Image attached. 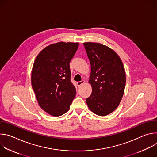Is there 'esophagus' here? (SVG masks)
Instances as JSON below:
<instances>
[{
  "mask_svg": "<svg viewBox=\"0 0 157 157\" xmlns=\"http://www.w3.org/2000/svg\"><path fill=\"white\" fill-rule=\"evenodd\" d=\"M84 82H85V81H84V80H82L81 81H78V82H77V85H78V87H79V86H81L82 84H83Z\"/></svg>",
  "mask_w": 157,
  "mask_h": 157,
  "instance_id": "34e87169",
  "label": "esophagus"
}]
</instances>
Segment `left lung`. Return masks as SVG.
<instances>
[{
	"label": "left lung",
	"instance_id": "1",
	"mask_svg": "<svg viewBox=\"0 0 157 157\" xmlns=\"http://www.w3.org/2000/svg\"><path fill=\"white\" fill-rule=\"evenodd\" d=\"M91 64L89 82L92 93L86 104L93 113L105 116L119 106L124 93L126 76L119 55L100 43H83Z\"/></svg>",
	"mask_w": 157,
	"mask_h": 157
}]
</instances>
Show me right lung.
<instances>
[{
    "label": "right lung",
    "mask_w": 157,
    "mask_h": 157,
    "mask_svg": "<svg viewBox=\"0 0 157 157\" xmlns=\"http://www.w3.org/2000/svg\"><path fill=\"white\" fill-rule=\"evenodd\" d=\"M79 44L63 41L51 44L38 53L33 63L32 88L40 107L52 116L65 114L75 98L70 62Z\"/></svg>",
    "instance_id": "obj_1"
}]
</instances>
